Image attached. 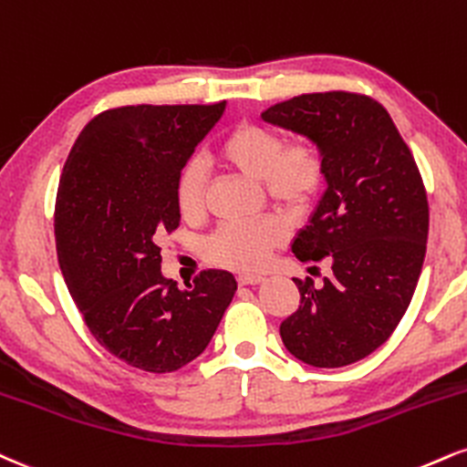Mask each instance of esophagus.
<instances>
[{"label":"esophagus","mask_w":467,"mask_h":467,"mask_svg":"<svg viewBox=\"0 0 467 467\" xmlns=\"http://www.w3.org/2000/svg\"><path fill=\"white\" fill-rule=\"evenodd\" d=\"M237 283L241 287H250V285H261L263 278L261 276H239Z\"/></svg>","instance_id":"esophagus-1"}]
</instances>
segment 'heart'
<instances>
[{"instance_id":"1","label":"heart","mask_w":467,"mask_h":467,"mask_svg":"<svg viewBox=\"0 0 467 467\" xmlns=\"http://www.w3.org/2000/svg\"><path fill=\"white\" fill-rule=\"evenodd\" d=\"M223 170L258 182L272 206L289 217H302L316 206L328 178L322 143L313 137L289 139L272 126L241 121L223 134L215 154ZM209 178L198 161L180 167L173 200L184 222H198L206 213ZM283 223L263 219L244 226H223L206 241L204 254L213 265L233 272H258L269 254L285 244Z\"/></svg>"}]
</instances>
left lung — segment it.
I'll return each mask as SVG.
<instances>
[{"label": "left lung", "instance_id": "1", "mask_svg": "<svg viewBox=\"0 0 467 467\" xmlns=\"http://www.w3.org/2000/svg\"><path fill=\"white\" fill-rule=\"evenodd\" d=\"M263 119L322 143L328 189L294 254L333 261L324 287L297 280L300 306L280 324L287 350L313 368H344L396 330L426 254L429 200L418 165L389 112L361 93H305Z\"/></svg>", "mask_w": 467, "mask_h": 467}]
</instances>
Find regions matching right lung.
<instances>
[{"label": "right lung", "mask_w": 467, "mask_h": 467, "mask_svg": "<svg viewBox=\"0 0 467 467\" xmlns=\"http://www.w3.org/2000/svg\"><path fill=\"white\" fill-rule=\"evenodd\" d=\"M209 106H121L84 126L54 209L58 263L84 324L110 355L176 372L204 352L237 280L206 269L187 289L161 274L162 233L178 228L173 184L222 117Z\"/></svg>", "instance_id": "obj_1"}]
</instances>
